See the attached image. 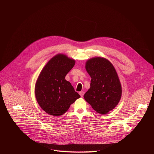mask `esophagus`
Returning <instances> with one entry per match:
<instances>
[{"label": "esophagus", "mask_w": 154, "mask_h": 154, "mask_svg": "<svg viewBox=\"0 0 154 154\" xmlns=\"http://www.w3.org/2000/svg\"><path fill=\"white\" fill-rule=\"evenodd\" d=\"M79 94H80V95L81 97H83V95H84V94H85V92H84V91H80V92L79 93Z\"/></svg>", "instance_id": "obj_1"}]
</instances>
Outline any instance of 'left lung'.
<instances>
[{
	"label": "left lung",
	"mask_w": 154,
	"mask_h": 154,
	"mask_svg": "<svg viewBox=\"0 0 154 154\" xmlns=\"http://www.w3.org/2000/svg\"><path fill=\"white\" fill-rule=\"evenodd\" d=\"M85 68L91 80L84 99L96 112L106 114L116 107L121 97L122 88L117 72L110 62L101 57L88 60Z\"/></svg>",
	"instance_id": "obj_1"
}]
</instances>
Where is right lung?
Returning <instances> with one entry per match:
<instances>
[{
  "mask_svg": "<svg viewBox=\"0 0 154 154\" xmlns=\"http://www.w3.org/2000/svg\"><path fill=\"white\" fill-rule=\"evenodd\" d=\"M75 64V60L63 54L51 58L41 71L35 85L36 100L48 114L59 116L68 111L80 96L71 83L65 80Z\"/></svg>",
  "mask_w": 154,
  "mask_h": 154,
  "instance_id": "right-lung-1",
  "label": "right lung"
}]
</instances>
